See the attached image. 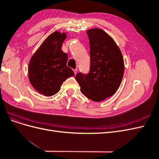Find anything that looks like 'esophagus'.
I'll use <instances>...</instances> for the list:
<instances>
[{"mask_svg": "<svg viewBox=\"0 0 159 159\" xmlns=\"http://www.w3.org/2000/svg\"><path fill=\"white\" fill-rule=\"evenodd\" d=\"M74 74H75V75H76V74H77V73H78V69H77V68L74 69Z\"/></svg>", "mask_w": 159, "mask_h": 159, "instance_id": "1", "label": "esophagus"}]
</instances>
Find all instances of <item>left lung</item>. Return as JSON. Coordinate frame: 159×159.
Instances as JSON below:
<instances>
[{"label":"left lung","instance_id":"8db88e82","mask_svg":"<svg viewBox=\"0 0 159 159\" xmlns=\"http://www.w3.org/2000/svg\"><path fill=\"white\" fill-rule=\"evenodd\" d=\"M90 47L88 74L79 72L75 79L82 93L95 102L111 97L119 88L124 74L123 56L116 43L102 29L87 31Z\"/></svg>","mask_w":159,"mask_h":159}]
</instances>
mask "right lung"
Returning <instances> with one entry per match:
<instances>
[{
    "instance_id": "1",
    "label": "right lung",
    "mask_w": 159,
    "mask_h": 159,
    "mask_svg": "<svg viewBox=\"0 0 159 159\" xmlns=\"http://www.w3.org/2000/svg\"><path fill=\"white\" fill-rule=\"evenodd\" d=\"M66 34L56 31L48 37L33 55L28 67L32 85L45 96L59 91L62 83L74 73L67 66L68 55L61 50Z\"/></svg>"
}]
</instances>
